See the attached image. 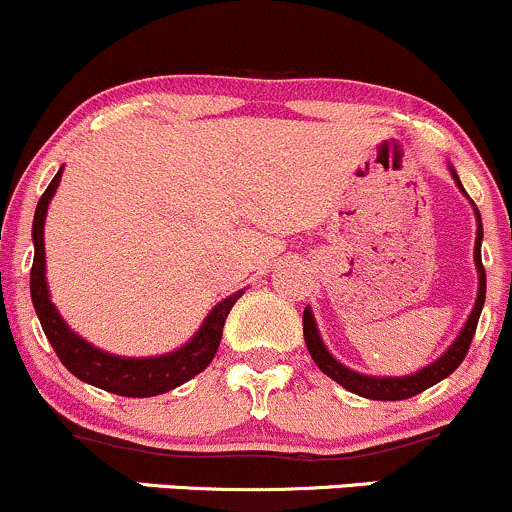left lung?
Masks as SVG:
<instances>
[{
	"label": "left lung",
	"instance_id": "1",
	"mask_svg": "<svg viewBox=\"0 0 512 512\" xmlns=\"http://www.w3.org/2000/svg\"><path fill=\"white\" fill-rule=\"evenodd\" d=\"M456 185L461 188L459 178L452 170ZM476 210V207H474ZM476 219H478V229H476V249H474V261L478 268V295H476V305L471 310L469 320H466L464 329L459 332V337L454 339V344L439 356L437 361H432L430 366L420 368L417 373H410V376H390V378H378V376H366V373H356L351 368H346L334 359L332 354L327 351V346L322 344L320 332H317V324L315 317H312L310 307H305L302 312V334H305V344L310 356L315 359V364L320 366L322 373H327L332 381H337L339 386H344L351 393L361 395V398H371V400H405L412 398V395L422 393L434 383H439L442 378H447L449 373H454L459 368L461 361H464L466 351H469L471 339L476 334V324L478 317H481L483 310V302H486V271H483V263H481V239H483V224H481V214L476 210Z\"/></svg>",
	"mask_w": 512,
	"mask_h": 512
}]
</instances>
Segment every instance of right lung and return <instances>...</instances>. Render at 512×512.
<instances>
[{
  "instance_id": "right-lung-1",
  "label": "right lung",
  "mask_w": 512,
  "mask_h": 512,
  "mask_svg": "<svg viewBox=\"0 0 512 512\" xmlns=\"http://www.w3.org/2000/svg\"><path fill=\"white\" fill-rule=\"evenodd\" d=\"M63 168L58 170L56 178L51 180L46 192L41 195L34 214V266H31V300H34L36 315L41 320L43 332L48 342L56 349L60 364L68 368L73 376L90 386L109 390V393L126 395V398H151V395L168 393V390L183 386L185 381L195 378L197 373L205 371L217 354L219 342H222V329L227 322L229 310L234 302L244 295V290L229 295L212 307L210 315L205 317L202 327L197 329L195 337L188 344L180 346L173 354L151 356V359H124V356L107 354L97 346L87 344L78 337L68 324L63 322L56 305L51 302L46 283V251H43V227H46L48 202L56 195Z\"/></svg>"
}]
</instances>
